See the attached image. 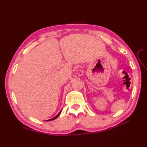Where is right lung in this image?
Instances as JSON below:
<instances>
[{
  "mask_svg": "<svg viewBox=\"0 0 147 147\" xmlns=\"http://www.w3.org/2000/svg\"><path fill=\"white\" fill-rule=\"evenodd\" d=\"M61 111H60V112H59V113L57 115H56V116H55L54 117H53V118H52V119H49V120H47V121H52V120H54V119H55L56 118H57L58 116H59V115H60V114H61Z\"/></svg>",
  "mask_w": 147,
  "mask_h": 147,
  "instance_id": "right-lung-1",
  "label": "right lung"
}]
</instances>
